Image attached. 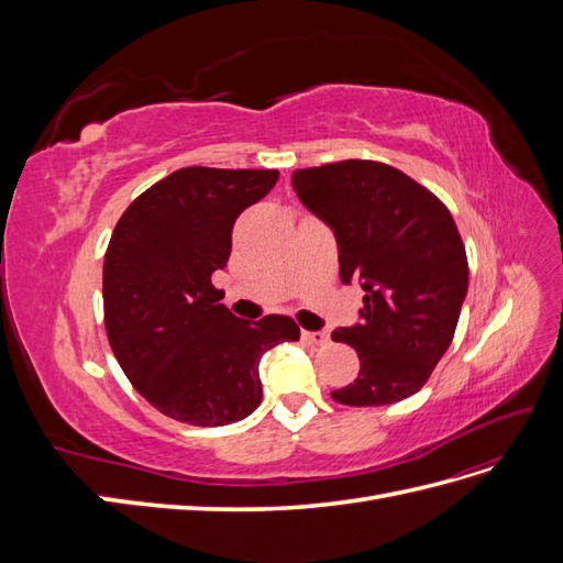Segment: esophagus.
I'll use <instances>...</instances> for the list:
<instances>
[{
  "instance_id": "34e87169",
  "label": "esophagus",
  "mask_w": 563,
  "mask_h": 563,
  "mask_svg": "<svg viewBox=\"0 0 563 563\" xmlns=\"http://www.w3.org/2000/svg\"><path fill=\"white\" fill-rule=\"evenodd\" d=\"M302 340H308L312 345H329L331 343V333L329 331H302Z\"/></svg>"
}]
</instances>
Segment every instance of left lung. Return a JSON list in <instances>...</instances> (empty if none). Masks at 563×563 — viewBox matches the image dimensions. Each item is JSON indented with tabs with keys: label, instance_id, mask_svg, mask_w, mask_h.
Returning <instances> with one entry per match:
<instances>
[{
	"label": "left lung",
	"instance_id": "1",
	"mask_svg": "<svg viewBox=\"0 0 563 563\" xmlns=\"http://www.w3.org/2000/svg\"><path fill=\"white\" fill-rule=\"evenodd\" d=\"M291 185L333 230L340 279L364 288L362 321L333 331L360 354V376L331 397L385 406L416 395L449 350L467 296V255L451 211L383 162L300 168Z\"/></svg>",
	"mask_w": 563,
	"mask_h": 563
}]
</instances>
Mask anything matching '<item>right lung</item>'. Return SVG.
<instances>
[{"instance_id": "1", "label": "right lung", "mask_w": 563, "mask_h": 563, "mask_svg": "<svg viewBox=\"0 0 563 563\" xmlns=\"http://www.w3.org/2000/svg\"><path fill=\"white\" fill-rule=\"evenodd\" d=\"M275 168L187 166L135 197L103 263L106 331L131 385L159 413L220 428L258 408L261 356L298 340L291 317L236 319L211 284L232 228L275 187Z\"/></svg>"}]
</instances>
